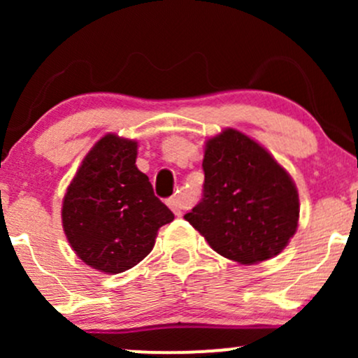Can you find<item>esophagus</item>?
I'll return each instance as SVG.
<instances>
[{
    "instance_id": "esophagus-1",
    "label": "esophagus",
    "mask_w": 358,
    "mask_h": 358,
    "mask_svg": "<svg viewBox=\"0 0 358 358\" xmlns=\"http://www.w3.org/2000/svg\"><path fill=\"white\" fill-rule=\"evenodd\" d=\"M168 207L171 208V210H173V213L176 217H180L182 215V202H180V196H171V199H168Z\"/></svg>"
}]
</instances>
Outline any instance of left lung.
I'll list each match as a JSON object with an SVG mask.
<instances>
[{
	"instance_id": "left-lung-1",
	"label": "left lung",
	"mask_w": 358,
	"mask_h": 358,
	"mask_svg": "<svg viewBox=\"0 0 358 358\" xmlns=\"http://www.w3.org/2000/svg\"><path fill=\"white\" fill-rule=\"evenodd\" d=\"M202 200L185 213L220 256L256 264L294 236L299 199L287 171L259 143L236 129L208 139Z\"/></svg>"
}]
</instances>
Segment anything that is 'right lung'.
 Returning <instances> with one entry per match:
<instances>
[{
	"mask_svg": "<svg viewBox=\"0 0 358 358\" xmlns=\"http://www.w3.org/2000/svg\"><path fill=\"white\" fill-rule=\"evenodd\" d=\"M138 143L106 134L69 185L62 224L85 264L102 273L131 269L151 252L158 229L175 219L136 168Z\"/></svg>",
	"mask_w": 358,
	"mask_h": 358,
	"instance_id": "obj_1",
	"label": "right lung"
}]
</instances>
